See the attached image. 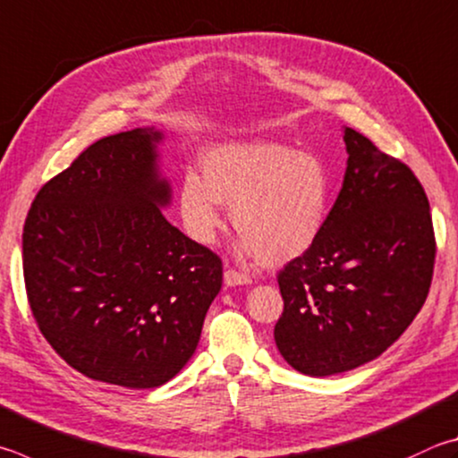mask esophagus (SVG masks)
<instances>
[{
  "mask_svg": "<svg viewBox=\"0 0 458 458\" xmlns=\"http://www.w3.org/2000/svg\"><path fill=\"white\" fill-rule=\"evenodd\" d=\"M224 282H226L228 286H238V284H250V276L244 272H238L234 268H228L224 272Z\"/></svg>",
  "mask_w": 458,
  "mask_h": 458,
  "instance_id": "obj_1",
  "label": "esophagus"
}]
</instances>
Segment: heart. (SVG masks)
<instances>
[{
	"mask_svg": "<svg viewBox=\"0 0 458 458\" xmlns=\"http://www.w3.org/2000/svg\"><path fill=\"white\" fill-rule=\"evenodd\" d=\"M204 178L188 170L178 212L194 242L210 246L224 226V207L240 232V250L264 264L302 256L322 234L332 180L318 156L278 142H236L202 156Z\"/></svg>",
	"mask_w": 458,
	"mask_h": 458,
	"instance_id": "obj_1",
	"label": "heart"
}]
</instances>
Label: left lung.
Here are the masks:
<instances>
[{
  "instance_id": "left-lung-1",
  "label": "left lung",
  "mask_w": 458,
  "mask_h": 458,
  "mask_svg": "<svg viewBox=\"0 0 458 458\" xmlns=\"http://www.w3.org/2000/svg\"><path fill=\"white\" fill-rule=\"evenodd\" d=\"M343 190L322 234L278 272L274 340L309 377L377 359L425 304L437 242L428 198L409 165L344 128Z\"/></svg>"
}]
</instances>
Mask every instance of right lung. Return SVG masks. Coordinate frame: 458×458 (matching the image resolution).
<instances>
[{"mask_svg":"<svg viewBox=\"0 0 458 458\" xmlns=\"http://www.w3.org/2000/svg\"><path fill=\"white\" fill-rule=\"evenodd\" d=\"M162 134L98 140L39 190L23 226V280L41 335L72 369L126 388L176 377L222 288L218 254L164 218Z\"/></svg>","mask_w":458,"mask_h":458,"instance_id":"add662e5","label":"right lung"}]
</instances>
